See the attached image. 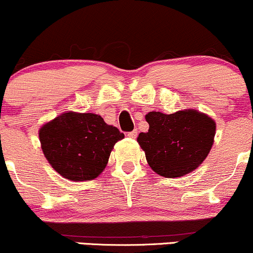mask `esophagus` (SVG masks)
Wrapping results in <instances>:
<instances>
[{"label":"esophagus","instance_id":"1","mask_svg":"<svg viewBox=\"0 0 253 253\" xmlns=\"http://www.w3.org/2000/svg\"><path fill=\"white\" fill-rule=\"evenodd\" d=\"M127 135H128L129 138L135 139V138H136V135H138V130L134 129V130H132V132H128V133H127Z\"/></svg>","mask_w":253,"mask_h":253}]
</instances>
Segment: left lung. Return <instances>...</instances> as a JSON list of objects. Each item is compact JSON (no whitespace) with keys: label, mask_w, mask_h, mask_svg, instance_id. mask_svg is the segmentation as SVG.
Instances as JSON below:
<instances>
[{"label":"left lung","mask_w":253,"mask_h":253,"mask_svg":"<svg viewBox=\"0 0 253 253\" xmlns=\"http://www.w3.org/2000/svg\"><path fill=\"white\" fill-rule=\"evenodd\" d=\"M145 119L150 128L136 140L156 173L169 178L184 176L207 158L216 129L211 117L184 109L173 114L150 112Z\"/></svg>","instance_id":"left-lung-1"}]
</instances>
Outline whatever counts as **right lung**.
<instances>
[{
	"mask_svg": "<svg viewBox=\"0 0 253 253\" xmlns=\"http://www.w3.org/2000/svg\"><path fill=\"white\" fill-rule=\"evenodd\" d=\"M124 136L92 113H63L39 129L46 159L60 176L71 181L96 178L107 167L115 143Z\"/></svg>",
	"mask_w": 253,
	"mask_h": 253,
	"instance_id": "1",
	"label": "right lung"
}]
</instances>
